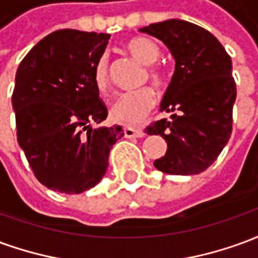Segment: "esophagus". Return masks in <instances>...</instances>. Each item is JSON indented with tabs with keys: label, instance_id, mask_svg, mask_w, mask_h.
<instances>
[{
	"label": "esophagus",
	"instance_id": "1",
	"mask_svg": "<svg viewBox=\"0 0 258 258\" xmlns=\"http://www.w3.org/2000/svg\"><path fill=\"white\" fill-rule=\"evenodd\" d=\"M124 135H125V138H141V137L145 135V133H144V130L141 128L125 127V128H124Z\"/></svg>",
	"mask_w": 258,
	"mask_h": 258
}]
</instances>
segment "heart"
I'll list each match as a JSON object with an SVG mask.
<instances>
[{
  "label": "heart",
  "mask_w": 258,
  "mask_h": 258,
  "mask_svg": "<svg viewBox=\"0 0 258 258\" xmlns=\"http://www.w3.org/2000/svg\"><path fill=\"white\" fill-rule=\"evenodd\" d=\"M124 49L141 63H155L160 56V49L155 42L145 37H133L124 42ZM148 77L155 85H162L164 74L159 68L148 70ZM94 83L99 92H105L109 87V70L107 59L101 56L94 68ZM156 103V94L149 87L131 91L120 95L110 107V117L116 123L124 125H138Z\"/></svg>",
  "instance_id": "b5f03b06"
}]
</instances>
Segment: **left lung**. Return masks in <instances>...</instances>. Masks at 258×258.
Returning a JSON list of instances; mask_svg holds the SVG:
<instances>
[{"instance_id":"8db88e82","label":"left lung","mask_w":258,"mask_h":258,"mask_svg":"<svg viewBox=\"0 0 258 258\" xmlns=\"http://www.w3.org/2000/svg\"><path fill=\"white\" fill-rule=\"evenodd\" d=\"M140 31L159 38L175 60L160 112L173 113L146 127L167 142L155 167L166 174L194 175L216 162L232 133L236 85L232 60L221 42L203 27L168 19Z\"/></svg>"}]
</instances>
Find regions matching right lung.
I'll use <instances>...</instances> for the list:
<instances>
[{
  "label": "right lung",
  "instance_id": "obj_1",
  "mask_svg": "<svg viewBox=\"0 0 258 258\" xmlns=\"http://www.w3.org/2000/svg\"><path fill=\"white\" fill-rule=\"evenodd\" d=\"M110 34L53 31L20 62L12 94L18 144L37 179L60 194H81L105 175L120 125L92 128L107 117L94 68Z\"/></svg>",
  "mask_w": 258,
  "mask_h": 258
}]
</instances>
